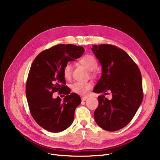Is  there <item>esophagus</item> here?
Masks as SVG:
<instances>
[{
	"instance_id": "esophagus-1",
	"label": "esophagus",
	"mask_w": 160,
	"mask_h": 160,
	"mask_svg": "<svg viewBox=\"0 0 160 160\" xmlns=\"http://www.w3.org/2000/svg\"><path fill=\"white\" fill-rule=\"evenodd\" d=\"M88 98V97H86V96H83V97H81V99L82 101H85V100H86Z\"/></svg>"
}]
</instances>
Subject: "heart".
<instances>
[{
	"label": "heart",
	"mask_w": 160,
	"mask_h": 160,
	"mask_svg": "<svg viewBox=\"0 0 160 160\" xmlns=\"http://www.w3.org/2000/svg\"><path fill=\"white\" fill-rule=\"evenodd\" d=\"M80 63L89 71H93L97 67V62L96 59L91 55H86L83 56ZM72 65L70 63H67L64 66L63 74L66 80H70L71 78ZM92 84L89 82H76L71 86L72 91L74 93L78 95H86L88 91L91 88Z\"/></svg>",
	"instance_id": "obj_1"
}]
</instances>
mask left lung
<instances>
[{
  "mask_svg": "<svg viewBox=\"0 0 160 160\" xmlns=\"http://www.w3.org/2000/svg\"><path fill=\"white\" fill-rule=\"evenodd\" d=\"M102 67V76L93 92L110 91L112 98L98 97L94 113L97 124L113 132L127 126L140 106L143 95L142 78L138 65L123 50L112 45H94L91 48Z\"/></svg>",
  "mask_w": 160,
  "mask_h": 160,
  "instance_id": "obj_1",
  "label": "left lung"
}]
</instances>
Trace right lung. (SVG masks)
<instances>
[{
	"mask_svg": "<svg viewBox=\"0 0 160 160\" xmlns=\"http://www.w3.org/2000/svg\"><path fill=\"white\" fill-rule=\"evenodd\" d=\"M84 48L73 45H57L39 54L29 71L26 96L30 111L36 122L47 131L58 133L69 128L74 120L80 96L70 93L65 86L64 66L82 56ZM59 91L66 96L62 101L52 97Z\"/></svg>",
	"mask_w": 160,
	"mask_h": 160,
	"instance_id": "obj_1",
	"label": "right lung"
}]
</instances>
